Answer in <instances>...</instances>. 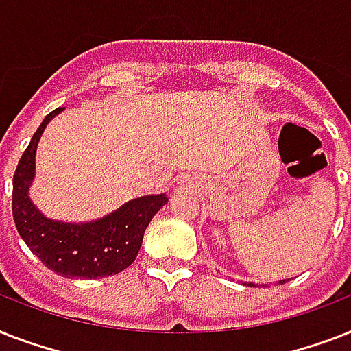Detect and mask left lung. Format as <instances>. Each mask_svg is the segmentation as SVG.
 I'll return each mask as SVG.
<instances>
[{
  "label": "left lung",
  "instance_id": "8db88e82",
  "mask_svg": "<svg viewBox=\"0 0 351 351\" xmlns=\"http://www.w3.org/2000/svg\"><path fill=\"white\" fill-rule=\"evenodd\" d=\"M284 282H286V280H280V284H284ZM250 286H253V284H250Z\"/></svg>",
  "mask_w": 351,
  "mask_h": 351
}]
</instances>
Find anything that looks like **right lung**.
<instances>
[{
    "label": "right lung",
    "mask_w": 351,
    "mask_h": 351,
    "mask_svg": "<svg viewBox=\"0 0 351 351\" xmlns=\"http://www.w3.org/2000/svg\"><path fill=\"white\" fill-rule=\"evenodd\" d=\"M63 107L49 112L19 158L12 180V215L18 233L30 251L58 275L67 278H101L129 267L142 245L143 231L165 195L134 198L106 219L89 224H65L45 219L30 202L29 189L34 176L36 147L45 125Z\"/></svg>",
    "instance_id": "obj_1"
}]
</instances>
